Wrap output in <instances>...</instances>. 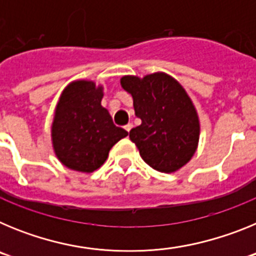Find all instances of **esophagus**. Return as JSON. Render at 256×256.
<instances>
[{
	"label": "esophagus",
	"instance_id": "1",
	"mask_svg": "<svg viewBox=\"0 0 256 256\" xmlns=\"http://www.w3.org/2000/svg\"><path fill=\"white\" fill-rule=\"evenodd\" d=\"M124 128H126V132H130V130L133 128V124L132 123H128V124H126V126H124Z\"/></svg>",
	"mask_w": 256,
	"mask_h": 256
}]
</instances>
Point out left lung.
<instances>
[{"instance_id": "1", "label": "left lung", "mask_w": 256, "mask_h": 256, "mask_svg": "<svg viewBox=\"0 0 256 256\" xmlns=\"http://www.w3.org/2000/svg\"><path fill=\"white\" fill-rule=\"evenodd\" d=\"M122 87L133 97L142 123L130 132L146 164L162 173L180 169L195 154L200 134L196 108L184 88L165 73L126 76Z\"/></svg>"}]
</instances>
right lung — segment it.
I'll return each mask as SVG.
<instances>
[{
	"mask_svg": "<svg viewBox=\"0 0 256 256\" xmlns=\"http://www.w3.org/2000/svg\"><path fill=\"white\" fill-rule=\"evenodd\" d=\"M102 87L76 80L64 90L52 123V144L65 166L83 173L96 170L106 162L110 148L128 136L112 123L101 106Z\"/></svg>",
	"mask_w": 256,
	"mask_h": 256,
	"instance_id": "right-lung-1",
	"label": "right lung"
}]
</instances>
